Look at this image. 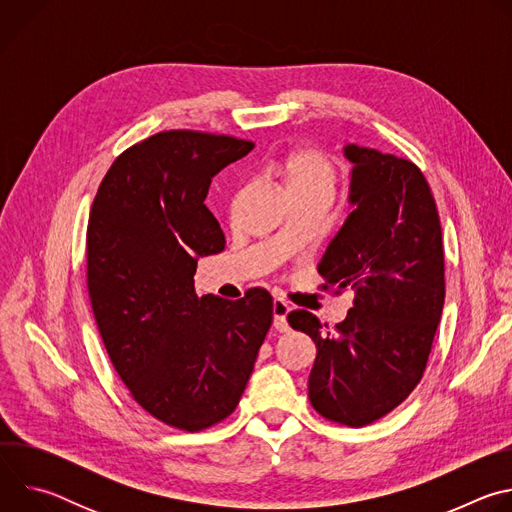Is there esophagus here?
Instances as JSON below:
<instances>
[{
    "label": "esophagus",
    "instance_id": "obj_1",
    "mask_svg": "<svg viewBox=\"0 0 512 512\" xmlns=\"http://www.w3.org/2000/svg\"><path fill=\"white\" fill-rule=\"evenodd\" d=\"M287 314H289V306L283 300H273V328L275 330H279V332L289 330Z\"/></svg>",
    "mask_w": 512,
    "mask_h": 512
}]
</instances>
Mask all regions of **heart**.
<instances>
[{
	"instance_id": "b5f03b06",
	"label": "heart",
	"mask_w": 512,
	"mask_h": 512,
	"mask_svg": "<svg viewBox=\"0 0 512 512\" xmlns=\"http://www.w3.org/2000/svg\"><path fill=\"white\" fill-rule=\"evenodd\" d=\"M273 176L281 182L289 200L318 198L330 202L338 184L334 160L316 148L289 152L273 166Z\"/></svg>"
}]
</instances>
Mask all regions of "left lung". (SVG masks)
I'll list each match as a JSON object with an SVG mask.
<instances>
[{
  "label": "left lung",
  "instance_id": "8db88e82",
  "mask_svg": "<svg viewBox=\"0 0 512 512\" xmlns=\"http://www.w3.org/2000/svg\"><path fill=\"white\" fill-rule=\"evenodd\" d=\"M352 212L318 273L324 287L354 289L346 318L328 328L306 312L289 326L316 344L308 381L314 409L362 427L401 405L423 377L440 324L446 281L442 225L421 170L409 160L344 145Z\"/></svg>",
  "mask_w": 512,
  "mask_h": 512
}]
</instances>
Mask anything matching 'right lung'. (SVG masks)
I'll list each match as a JSON object with an SVG mask.
<instances>
[{"instance_id": "add662e5", "label": "right lung", "mask_w": 512, "mask_h": 512, "mask_svg": "<svg viewBox=\"0 0 512 512\" xmlns=\"http://www.w3.org/2000/svg\"><path fill=\"white\" fill-rule=\"evenodd\" d=\"M253 148L156 133L113 162L91 206L87 285L107 354L133 399L184 431L235 411L273 318L265 289L237 302L194 291L198 259L225 249L204 204L210 182Z\"/></svg>"}]
</instances>
